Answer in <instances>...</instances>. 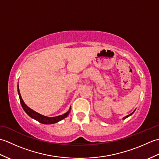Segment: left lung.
Wrapping results in <instances>:
<instances>
[{
    "instance_id": "1",
    "label": "left lung",
    "mask_w": 159,
    "mask_h": 159,
    "mask_svg": "<svg viewBox=\"0 0 159 159\" xmlns=\"http://www.w3.org/2000/svg\"><path fill=\"white\" fill-rule=\"evenodd\" d=\"M134 112V111H133V113H130V114H129V115H128V116H125V117H124V119H126V117H129V116H131V115H132V114H133V113Z\"/></svg>"
}]
</instances>
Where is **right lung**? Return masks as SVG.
Wrapping results in <instances>:
<instances>
[{
    "mask_svg": "<svg viewBox=\"0 0 159 159\" xmlns=\"http://www.w3.org/2000/svg\"><path fill=\"white\" fill-rule=\"evenodd\" d=\"M18 92L19 98H20V103H21V105L23 108L24 111H25V112L27 113L30 117H32L33 119L38 121L39 122L42 123V124H55V123L58 122V121L62 120L63 119H64V118H66L67 116H68L69 113L70 112V110L67 111V113H66L65 114H63V115H61V116H59L53 117H46V116H42V115L35 112V111L32 110L31 109H30L29 107L26 105L25 103L24 102V101L22 98L21 95H20L19 88H18Z\"/></svg>",
    "mask_w": 159,
    "mask_h": 159,
    "instance_id": "add662e5",
    "label": "right lung"
}]
</instances>
